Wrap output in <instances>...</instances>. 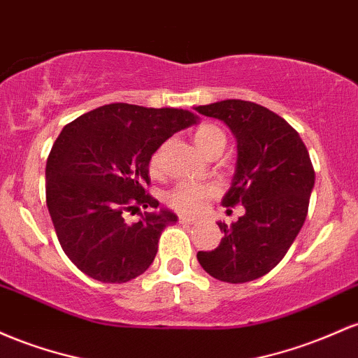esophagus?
<instances>
[{
	"mask_svg": "<svg viewBox=\"0 0 358 358\" xmlns=\"http://www.w3.org/2000/svg\"><path fill=\"white\" fill-rule=\"evenodd\" d=\"M179 222L182 224H192L196 223V218H192V216H179Z\"/></svg>",
	"mask_w": 358,
	"mask_h": 358,
	"instance_id": "1",
	"label": "esophagus"
}]
</instances>
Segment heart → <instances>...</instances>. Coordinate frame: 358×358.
<instances>
[{"instance_id": "obj_1", "label": "heart", "mask_w": 358, "mask_h": 358, "mask_svg": "<svg viewBox=\"0 0 358 358\" xmlns=\"http://www.w3.org/2000/svg\"><path fill=\"white\" fill-rule=\"evenodd\" d=\"M192 140H194L196 147L199 148L201 154L208 157V154L215 150H222L227 145V136H224L222 128L211 123H204L199 125L192 134ZM162 154L164 148H159L150 160L152 171H159L160 164H162ZM215 194V187L213 186H203V184H192V182H182L176 187L174 191L169 196V203L176 210L184 213H198L203 208V203L210 196Z\"/></svg>"}]
</instances>
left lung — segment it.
<instances>
[{"instance_id": "8db88e82", "label": "left lung", "mask_w": 358, "mask_h": 358, "mask_svg": "<svg viewBox=\"0 0 358 358\" xmlns=\"http://www.w3.org/2000/svg\"><path fill=\"white\" fill-rule=\"evenodd\" d=\"M218 118L236 140V166L223 206L242 204L238 222H218L224 235L198 262L223 282H248L271 272L287 254L308 215L315 169L308 148L284 118L252 101L224 99L196 106Z\"/></svg>"}]
</instances>
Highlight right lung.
Returning <instances> with one entry per match:
<instances>
[{
  "instance_id": "obj_1",
  "label": "right lung",
  "mask_w": 358,
  "mask_h": 358,
  "mask_svg": "<svg viewBox=\"0 0 358 358\" xmlns=\"http://www.w3.org/2000/svg\"><path fill=\"white\" fill-rule=\"evenodd\" d=\"M199 123L179 108L111 103L62 128L45 167V194L62 250L99 282L135 279L154 262L160 233L178 215L145 192L148 164L178 131ZM143 207L136 224L124 213Z\"/></svg>"
}]
</instances>
